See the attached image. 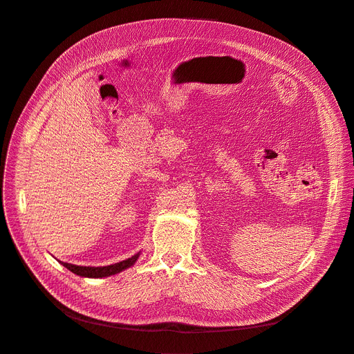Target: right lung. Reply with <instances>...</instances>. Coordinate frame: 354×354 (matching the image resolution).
Here are the masks:
<instances>
[{"instance_id":"1","label":"right lung","mask_w":354,"mask_h":354,"mask_svg":"<svg viewBox=\"0 0 354 354\" xmlns=\"http://www.w3.org/2000/svg\"><path fill=\"white\" fill-rule=\"evenodd\" d=\"M139 258V254L130 257L124 261L116 263V264H111V266H106V267H82V266H74V264H68V263H62L67 270H70L71 272L77 274L80 277H88V278H102V277H110V275H115L129 267H132L136 259Z\"/></svg>"}]
</instances>
